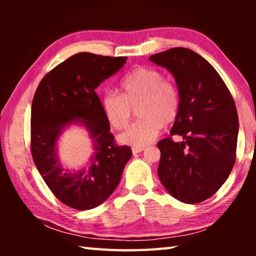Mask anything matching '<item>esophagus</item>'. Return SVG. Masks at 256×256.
Wrapping results in <instances>:
<instances>
[{
    "instance_id": "esophagus-1",
    "label": "esophagus",
    "mask_w": 256,
    "mask_h": 256,
    "mask_svg": "<svg viewBox=\"0 0 256 256\" xmlns=\"http://www.w3.org/2000/svg\"><path fill=\"white\" fill-rule=\"evenodd\" d=\"M144 146H133L132 152H133V154H136L142 152V151H144Z\"/></svg>"
}]
</instances>
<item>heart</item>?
Here are the masks:
<instances>
[{
	"label": "heart",
	"mask_w": 256,
	"mask_h": 256,
	"mask_svg": "<svg viewBox=\"0 0 256 256\" xmlns=\"http://www.w3.org/2000/svg\"><path fill=\"white\" fill-rule=\"evenodd\" d=\"M122 94L106 92L102 107L112 128L124 130L131 120L134 110L138 122L134 123L120 136V142L132 146H146L154 141L162 126L175 122L180 114V96L172 82L164 80V74L152 68H134L124 78Z\"/></svg>",
	"instance_id": "b5f03b06"
}]
</instances>
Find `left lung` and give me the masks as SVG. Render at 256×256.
Masks as SVG:
<instances>
[{"mask_svg": "<svg viewBox=\"0 0 256 256\" xmlns=\"http://www.w3.org/2000/svg\"><path fill=\"white\" fill-rule=\"evenodd\" d=\"M149 60L175 78L180 114L162 138L158 176L167 192L188 204L206 200L227 180L236 160L238 116L230 92L214 68L192 50L175 47Z\"/></svg>", "mask_w": 256, "mask_h": 256, "instance_id": "obj_1", "label": "left lung"}]
</instances>
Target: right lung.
<instances>
[{"label": "right lung", "instance_id": "obj_1", "mask_svg": "<svg viewBox=\"0 0 256 256\" xmlns=\"http://www.w3.org/2000/svg\"><path fill=\"white\" fill-rule=\"evenodd\" d=\"M128 58L92 53L71 56L42 78L32 104V154L38 172L58 200L76 210L105 202L132 157L126 146H116L96 94L98 86L120 71ZM82 124L93 141L88 164L78 171L59 162L57 142L70 124Z\"/></svg>", "mask_w": 256, "mask_h": 256}]
</instances>
